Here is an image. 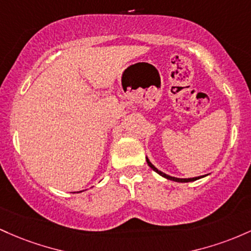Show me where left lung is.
Wrapping results in <instances>:
<instances>
[{
    "mask_svg": "<svg viewBox=\"0 0 251 251\" xmlns=\"http://www.w3.org/2000/svg\"><path fill=\"white\" fill-rule=\"evenodd\" d=\"M147 163H148V166H149V167H151V170H153L154 172H156V173H159L160 176H163V178H166V179H170V180H173V181H178V182H188V181H194V180H197V179H199V178H201V176H196V178H188V179H180V178H174V176H167V174L162 173L161 171H159V170H157L156 167H154V166L151 165V161H149L148 159H147Z\"/></svg>",
    "mask_w": 251,
    "mask_h": 251,
    "instance_id": "obj_1",
    "label": "left lung"
}]
</instances>
